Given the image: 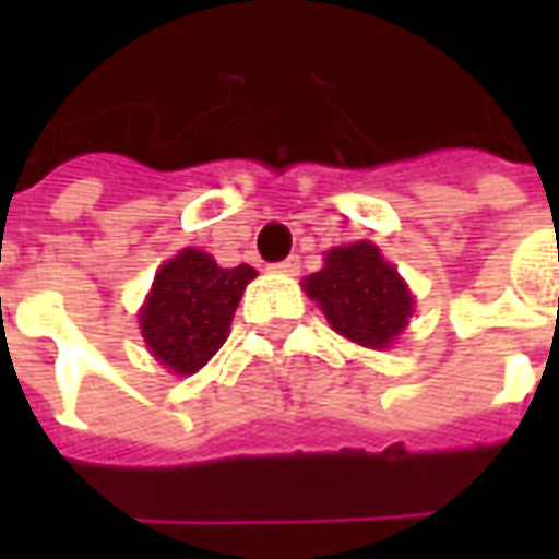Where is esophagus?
Here are the masks:
<instances>
[{"label": "esophagus", "mask_w": 559, "mask_h": 559, "mask_svg": "<svg viewBox=\"0 0 559 559\" xmlns=\"http://www.w3.org/2000/svg\"><path fill=\"white\" fill-rule=\"evenodd\" d=\"M275 272H281V275H296L299 272V257H287V260H281V263H275Z\"/></svg>", "instance_id": "1"}]
</instances>
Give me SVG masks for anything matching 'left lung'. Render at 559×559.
Instances as JSON below:
<instances>
[{
  "instance_id": "left-lung-1",
  "label": "left lung",
  "mask_w": 559,
  "mask_h": 559,
  "mask_svg": "<svg viewBox=\"0 0 559 559\" xmlns=\"http://www.w3.org/2000/svg\"><path fill=\"white\" fill-rule=\"evenodd\" d=\"M302 287L332 329L362 347H389L413 314V296L399 269L371 242L332 248L326 266L308 275Z\"/></svg>"
}]
</instances>
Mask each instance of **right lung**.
<instances>
[{
	"instance_id": "right-lung-1",
	"label": "right lung",
	"mask_w": 559,
	"mask_h": 559,
	"mask_svg": "<svg viewBox=\"0 0 559 559\" xmlns=\"http://www.w3.org/2000/svg\"><path fill=\"white\" fill-rule=\"evenodd\" d=\"M257 272L248 263L221 269L197 248H185L155 275L140 311L148 350L176 374H194L227 341L242 290Z\"/></svg>"
}]
</instances>
